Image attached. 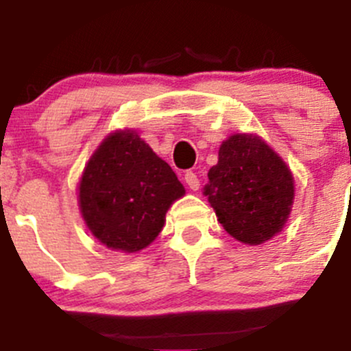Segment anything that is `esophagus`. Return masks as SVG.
Wrapping results in <instances>:
<instances>
[{
    "instance_id": "esophagus-1",
    "label": "esophagus",
    "mask_w": 351,
    "mask_h": 351,
    "mask_svg": "<svg viewBox=\"0 0 351 351\" xmlns=\"http://www.w3.org/2000/svg\"><path fill=\"white\" fill-rule=\"evenodd\" d=\"M185 183L189 185L190 190H193V192H197V190L200 189V180H198V176L193 171L185 173Z\"/></svg>"
}]
</instances>
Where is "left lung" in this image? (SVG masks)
<instances>
[{
	"instance_id": "1",
	"label": "left lung",
	"mask_w": 351,
	"mask_h": 351,
	"mask_svg": "<svg viewBox=\"0 0 351 351\" xmlns=\"http://www.w3.org/2000/svg\"><path fill=\"white\" fill-rule=\"evenodd\" d=\"M222 228L239 243L258 246L284 229L295 185L287 162L256 134H232L204 186Z\"/></svg>"
}]
</instances>
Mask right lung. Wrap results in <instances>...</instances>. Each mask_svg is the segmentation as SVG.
<instances>
[{
    "instance_id": "add662e5",
    "label": "right lung",
    "mask_w": 351,
    "mask_h": 351,
    "mask_svg": "<svg viewBox=\"0 0 351 351\" xmlns=\"http://www.w3.org/2000/svg\"><path fill=\"white\" fill-rule=\"evenodd\" d=\"M185 186L134 129L108 134L77 183V204L91 234L113 251L137 253L162 231Z\"/></svg>"
}]
</instances>
